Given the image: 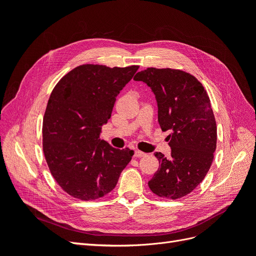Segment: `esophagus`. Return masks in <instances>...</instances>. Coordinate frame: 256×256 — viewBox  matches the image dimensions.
Returning <instances> with one entry per match:
<instances>
[{"instance_id": "1", "label": "esophagus", "mask_w": 256, "mask_h": 256, "mask_svg": "<svg viewBox=\"0 0 256 256\" xmlns=\"http://www.w3.org/2000/svg\"><path fill=\"white\" fill-rule=\"evenodd\" d=\"M146 154L143 152H140V150H136L134 152V157L136 158H142V157H145Z\"/></svg>"}]
</instances>
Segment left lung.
Returning <instances> with one entry per match:
<instances>
[{
	"instance_id": "1",
	"label": "left lung",
	"mask_w": 256,
	"mask_h": 256,
	"mask_svg": "<svg viewBox=\"0 0 256 256\" xmlns=\"http://www.w3.org/2000/svg\"><path fill=\"white\" fill-rule=\"evenodd\" d=\"M134 80L150 88L159 125L162 131H171V157L154 152L159 168L148 182L150 189L160 198H182L202 182L212 164L216 126L210 100L196 76L178 69L147 68Z\"/></svg>"
}]
</instances>
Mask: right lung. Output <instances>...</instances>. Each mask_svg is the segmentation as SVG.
<instances>
[{
    "label": "right lung",
    "instance_id": "right-lung-1",
    "mask_svg": "<svg viewBox=\"0 0 256 256\" xmlns=\"http://www.w3.org/2000/svg\"><path fill=\"white\" fill-rule=\"evenodd\" d=\"M138 66L86 64L72 69L53 88L42 122V150L54 180L82 200L111 192L134 156L100 141L120 92Z\"/></svg>",
    "mask_w": 256,
    "mask_h": 256
}]
</instances>
